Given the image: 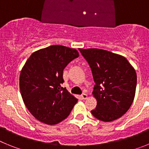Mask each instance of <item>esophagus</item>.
I'll return each mask as SVG.
<instances>
[{
	"instance_id": "esophagus-1",
	"label": "esophagus",
	"mask_w": 149,
	"mask_h": 149,
	"mask_svg": "<svg viewBox=\"0 0 149 149\" xmlns=\"http://www.w3.org/2000/svg\"><path fill=\"white\" fill-rule=\"evenodd\" d=\"M81 98H82V99H86L87 98V95L85 94V93H84V94L81 95Z\"/></svg>"
}]
</instances>
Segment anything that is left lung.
Masks as SVG:
<instances>
[{"label": "left lung", "mask_w": 149, "mask_h": 149, "mask_svg": "<svg viewBox=\"0 0 149 149\" xmlns=\"http://www.w3.org/2000/svg\"><path fill=\"white\" fill-rule=\"evenodd\" d=\"M79 51L89 64L95 85L93 96L97 100L92 114L102 122L119 119L128 110L134 99L136 73L122 55L98 48Z\"/></svg>", "instance_id": "left-lung-1"}]
</instances>
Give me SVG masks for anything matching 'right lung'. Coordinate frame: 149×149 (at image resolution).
Segmentation results:
<instances>
[{
	"label": "right lung",
	"mask_w": 149,
	"mask_h": 149,
	"mask_svg": "<svg viewBox=\"0 0 149 149\" xmlns=\"http://www.w3.org/2000/svg\"><path fill=\"white\" fill-rule=\"evenodd\" d=\"M78 56L74 48L51 45L33 52L22 67L19 77L22 99L39 122L50 125L60 123L77 102L61 84L63 69Z\"/></svg>",
	"instance_id": "obj_1"
}]
</instances>
